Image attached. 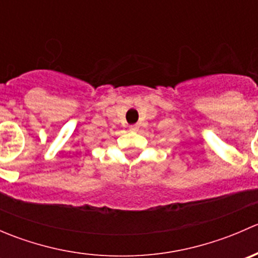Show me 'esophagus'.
Here are the masks:
<instances>
[{"label":"esophagus","instance_id":"34e87169","mask_svg":"<svg viewBox=\"0 0 258 258\" xmlns=\"http://www.w3.org/2000/svg\"><path fill=\"white\" fill-rule=\"evenodd\" d=\"M139 128H140L139 124H132V126H130V131L131 132H137L139 131Z\"/></svg>","mask_w":258,"mask_h":258}]
</instances>
